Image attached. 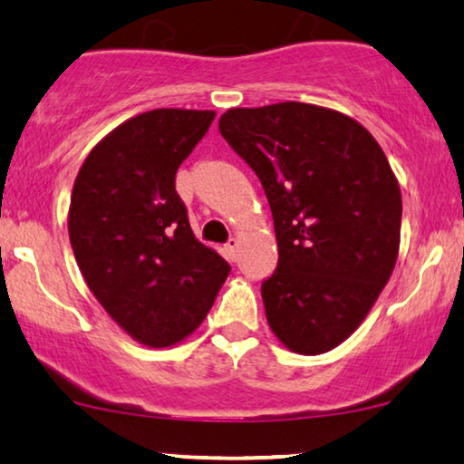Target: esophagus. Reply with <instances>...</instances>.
Instances as JSON below:
<instances>
[{"mask_svg":"<svg viewBox=\"0 0 464 464\" xmlns=\"http://www.w3.org/2000/svg\"><path fill=\"white\" fill-rule=\"evenodd\" d=\"M226 256H227V259H237L238 257V240L237 238H230L226 243Z\"/></svg>","mask_w":464,"mask_h":464,"instance_id":"esophagus-1","label":"esophagus"}]
</instances>
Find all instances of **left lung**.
Returning a JSON list of instances; mask_svg holds the SVG:
<instances>
[{
  "label": "left lung",
  "instance_id": "8db88e82",
  "mask_svg": "<svg viewBox=\"0 0 464 464\" xmlns=\"http://www.w3.org/2000/svg\"><path fill=\"white\" fill-rule=\"evenodd\" d=\"M221 137L256 170L275 219L278 264L266 319L294 353L342 344L389 283L401 192L384 151L344 113L308 103L237 107Z\"/></svg>",
  "mask_w": 464,
  "mask_h": 464
}]
</instances>
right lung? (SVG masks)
<instances>
[{"instance_id":"add662e5","label":"right lung","mask_w":464,"mask_h":464,"mask_svg":"<svg viewBox=\"0 0 464 464\" xmlns=\"http://www.w3.org/2000/svg\"><path fill=\"white\" fill-rule=\"evenodd\" d=\"M213 111L154 110L111 130L82 164L69 240L88 289L145 346L194 332L230 264L196 240L175 175L207 135Z\"/></svg>"}]
</instances>
